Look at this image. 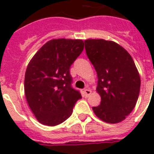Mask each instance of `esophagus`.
Returning <instances> with one entry per match:
<instances>
[{
	"label": "esophagus",
	"instance_id": "1",
	"mask_svg": "<svg viewBox=\"0 0 154 154\" xmlns=\"http://www.w3.org/2000/svg\"><path fill=\"white\" fill-rule=\"evenodd\" d=\"M91 93H92V91H91V90H90V89H85V90H84V94H85V96H86V97L89 96V95L91 94Z\"/></svg>",
	"mask_w": 154,
	"mask_h": 154
}]
</instances>
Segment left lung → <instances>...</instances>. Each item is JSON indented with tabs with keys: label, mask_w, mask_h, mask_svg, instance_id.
<instances>
[{
	"label": "left lung",
	"mask_w": 154,
	"mask_h": 154,
	"mask_svg": "<svg viewBox=\"0 0 154 154\" xmlns=\"http://www.w3.org/2000/svg\"><path fill=\"white\" fill-rule=\"evenodd\" d=\"M85 51L97 74L100 105L93 107L99 119L115 124L133 111L138 99L141 78L133 58L112 41L88 39Z\"/></svg>",
	"instance_id": "1"
}]
</instances>
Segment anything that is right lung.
<instances>
[{
    "mask_svg": "<svg viewBox=\"0 0 154 154\" xmlns=\"http://www.w3.org/2000/svg\"><path fill=\"white\" fill-rule=\"evenodd\" d=\"M84 49L82 40L60 38L45 43L26 69L25 94L37 121L55 126L71 116L82 95L71 86L70 66Z\"/></svg>",
    "mask_w": 154,
    "mask_h": 154,
    "instance_id": "right-lung-1",
    "label": "right lung"
}]
</instances>
